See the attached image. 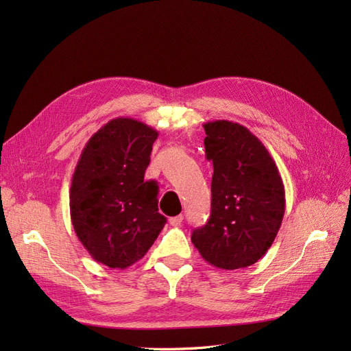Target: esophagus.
<instances>
[{"mask_svg": "<svg viewBox=\"0 0 351 351\" xmlns=\"http://www.w3.org/2000/svg\"><path fill=\"white\" fill-rule=\"evenodd\" d=\"M182 222H183V215H177V217H171V218H169V224H171L173 227L182 226Z\"/></svg>", "mask_w": 351, "mask_h": 351, "instance_id": "1", "label": "esophagus"}]
</instances>
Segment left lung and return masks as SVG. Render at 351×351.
I'll list each match as a JSON object with an SVG mask.
<instances>
[{"instance_id": "8db88e82", "label": "left lung", "mask_w": 351, "mask_h": 351, "mask_svg": "<svg viewBox=\"0 0 351 351\" xmlns=\"http://www.w3.org/2000/svg\"><path fill=\"white\" fill-rule=\"evenodd\" d=\"M205 154L214 164L210 217L193 230L200 256L221 269L256 263L281 227L285 192L267 147L246 127L228 120L204 124Z\"/></svg>"}]
</instances>
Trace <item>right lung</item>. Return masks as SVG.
<instances>
[{
	"mask_svg": "<svg viewBox=\"0 0 351 351\" xmlns=\"http://www.w3.org/2000/svg\"><path fill=\"white\" fill-rule=\"evenodd\" d=\"M158 132L129 117L108 121L83 147L70 187L73 228L90 256L124 269L164 228L158 184L145 182Z\"/></svg>",
	"mask_w": 351,
	"mask_h": 351,
	"instance_id": "add662e5",
	"label": "right lung"
}]
</instances>
